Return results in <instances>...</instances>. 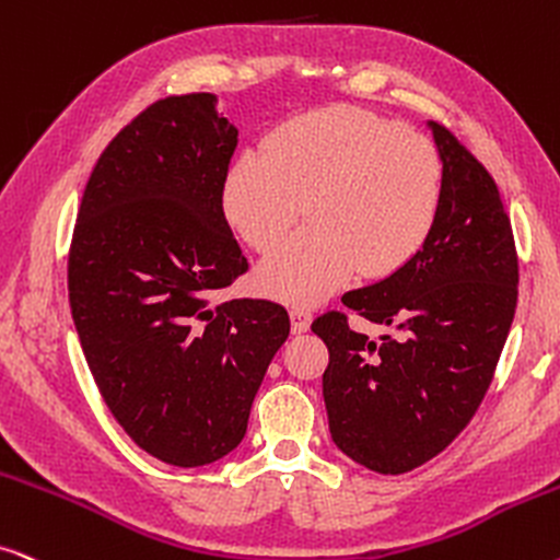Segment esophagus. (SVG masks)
Here are the masks:
<instances>
[{"instance_id":"obj_1","label":"esophagus","mask_w":560,"mask_h":560,"mask_svg":"<svg viewBox=\"0 0 560 560\" xmlns=\"http://www.w3.org/2000/svg\"><path fill=\"white\" fill-rule=\"evenodd\" d=\"M290 326H293V334L308 331L311 326V314L306 308H290Z\"/></svg>"}]
</instances>
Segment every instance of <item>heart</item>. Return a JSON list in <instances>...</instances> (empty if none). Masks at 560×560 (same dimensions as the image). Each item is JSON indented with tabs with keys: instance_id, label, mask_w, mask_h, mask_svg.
I'll list each match as a JSON object with an SVG mask.
<instances>
[{
	"instance_id": "obj_1",
	"label": "heart",
	"mask_w": 560,
	"mask_h": 560,
	"mask_svg": "<svg viewBox=\"0 0 560 560\" xmlns=\"http://www.w3.org/2000/svg\"><path fill=\"white\" fill-rule=\"evenodd\" d=\"M440 195L442 162L424 136L337 105L282 122L262 156H238L223 210L252 249L272 252L306 208L311 226L259 267L257 288L314 306L354 272L383 280L409 265L434 226Z\"/></svg>"
}]
</instances>
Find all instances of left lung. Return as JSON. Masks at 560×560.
I'll return each instance as SVG.
<instances>
[{
	"instance_id": "8db88e82",
	"label": "left lung",
	"mask_w": 560,
	"mask_h": 560,
	"mask_svg": "<svg viewBox=\"0 0 560 560\" xmlns=\"http://www.w3.org/2000/svg\"><path fill=\"white\" fill-rule=\"evenodd\" d=\"M427 126L442 162L430 236L396 275L342 295L398 337L373 342L339 311L311 324L329 347L324 404L334 445L383 476L419 468L466 430L517 308V252L497 183L445 126Z\"/></svg>"
}]
</instances>
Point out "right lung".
<instances>
[{
  "instance_id": "obj_1",
  "label": "right lung",
  "mask_w": 560,
  "mask_h": 560,
  "mask_svg": "<svg viewBox=\"0 0 560 560\" xmlns=\"http://www.w3.org/2000/svg\"><path fill=\"white\" fill-rule=\"evenodd\" d=\"M210 92L147 107L107 143L79 206L69 303L107 409L177 468L229 455L290 334L288 311L215 290L246 272L223 215L238 143Z\"/></svg>"
}]
</instances>
